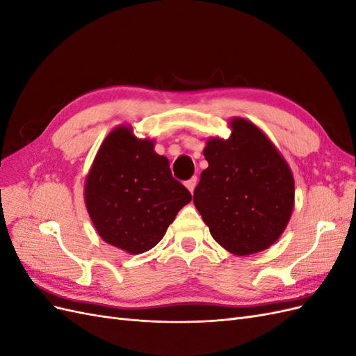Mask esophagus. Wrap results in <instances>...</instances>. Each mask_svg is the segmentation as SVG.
Here are the masks:
<instances>
[{
  "instance_id": "esophagus-1",
  "label": "esophagus",
  "mask_w": 356,
  "mask_h": 356,
  "mask_svg": "<svg viewBox=\"0 0 356 356\" xmlns=\"http://www.w3.org/2000/svg\"><path fill=\"white\" fill-rule=\"evenodd\" d=\"M196 186H197V177H193L188 181H186V187L190 190V193L195 191Z\"/></svg>"
}]
</instances>
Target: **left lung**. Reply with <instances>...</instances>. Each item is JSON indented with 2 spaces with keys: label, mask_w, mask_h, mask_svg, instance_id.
<instances>
[{
  "label": "left lung",
  "mask_w": 356,
  "mask_h": 356,
  "mask_svg": "<svg viewBox=\"0 0 356 356\" xmlns=\"http://www.w3.org/2000/svg\"><path fill=\"white\" fill-rule=\"evenodd\" d=\"M229 139H209L193 202L212 238L236 255L260 252L285 230L294 208V178L267 136L234 118Z\"/></svg>",
  "instance_id": "1"
}]
</instances>
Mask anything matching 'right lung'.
I'll use <instances>...</instances> for the list:
<instances>
[{"label": "right lung", "instance_id": "right-lung-1", "mask_svg": "<svg viewBox=\"0 0 356 356\" xmlns=\"http://www.w3.org/2000/svg\"><path fill=\"white\" fill-rule=\"evenodd\" d=\"M153 148V141L117 127L105 138L86 179V207L95 229L105 242L131 254L157 245L191 200L172 177L168 159Z\"/></svg>", "mask_w": 356, "mask_h": 356}]
</instances>
